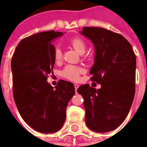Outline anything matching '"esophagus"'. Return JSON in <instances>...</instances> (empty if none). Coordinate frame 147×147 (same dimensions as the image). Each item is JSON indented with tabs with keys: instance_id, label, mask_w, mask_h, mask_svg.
<instances>
[{
	"instance_id": "obj_1",
	"label": "esophagus",
	"mask_w": 147,
	"mask_h": 147,
	"mask_svg": "<svg viewBox=\"0 0 147 147\" xmlns=\"http://www.w3.org/2000/svg\"><path fill=\"white\" fill-rule=\"evenodd\" d=\"M74 86H75V89H76V92H77V89H78V87H79V85H78V84H75V85H74Z\"/></svg>"
}]
</instances>
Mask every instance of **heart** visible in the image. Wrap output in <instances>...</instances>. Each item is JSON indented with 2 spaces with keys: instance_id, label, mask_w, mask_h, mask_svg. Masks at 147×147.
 I'll list each match as a JSON object with an SVG mask.
<instances>
[{
  "instance_id": "b5f03b06",
  "label": "heart",
  "mask_w": 147,
  "mask_h": 147,
  "mask_svg": "<svg viewBox=\"0 0 147 147\" xmlns=\"http://www.w3.org/2000/svg\"><path fill=\"white\" fill-rule=\"evenodd\" d=\"M69 44L71 45L77 53L83 54L86 49V44L85 41L79 37H73L69 40ZM53 57L55 62H60L62 59V50L59 47H55L53 52ZM83 69L78 65H68L62 71V76L69 81L77 82L80 78V75L83 73Z\"/></svg>"
}]
</instances>
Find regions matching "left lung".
Here are the masks:
<instances>
[{
    "label": "left lung",
    "instance_id": "left-lung-1",
    "mask_svg": "<svg viewBox=\"0 0 147 147\" xmlns=\"http://www.w3.org/2000/svg\"><path fill=\"white\" fill-rule=\"evenodd\" d=\"M82 34L95 47L91 81L100 89L81 85L77 92L84 99L85 123L98 133L118 127L130 111L135 94L136 55L123 36L100 27H84Z\"/></svg>",
    "mask_w": 147,
    "mask_h": 147
}]
</instances>
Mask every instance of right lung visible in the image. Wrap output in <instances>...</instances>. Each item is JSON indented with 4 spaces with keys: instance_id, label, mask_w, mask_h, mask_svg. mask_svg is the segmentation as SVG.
<instances>
[{
    "instance_id": "obj_1",
    "label": "right lung",
    "mask_w": 147,
    "mask_h": 147,
    "mask_svg": "<svg viewBox=\"0 0 147 147\" xmlns=\"http://www.w3.org/2000/svg\"><path fill=\"white\" fill-rule=\"evenodd\" d=\"M62 35L46 31L24 38L11 60L13 94L20 116L30 127L42 134L61 129L68 103L75 94L71 82L59 80L53 88L47 82L55 59L51 41Z\"/></svg>"
}]
</instances>
